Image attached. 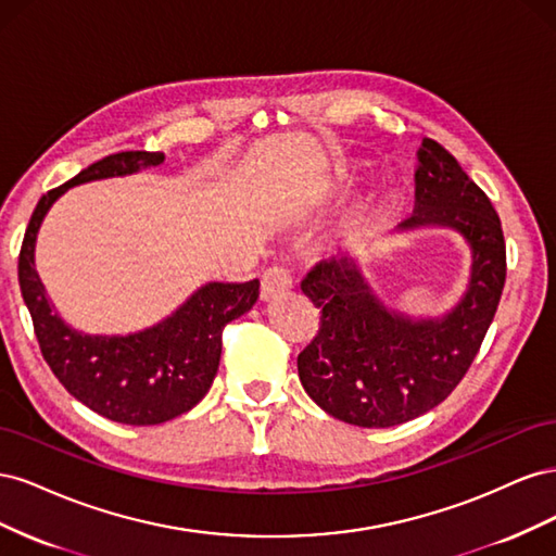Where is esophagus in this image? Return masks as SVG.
<instances>
[{
    "label": "esophagus",
    "instance_id": "34e87169",
    "mask_svg": "<svg viewBox=\"0 0 556 556\" xmlns=\"http://www.w3.org/2000/svg\"><path fill=\"white\" fill-rule=\"evenodd\" d=\"M292 288L290 271L282 266H268L262 274V299H274Z\"/></svg>",
    "mask_w": 556,
    "mask_h": 556
}]
</instances>
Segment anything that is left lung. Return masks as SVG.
<instances>
[{
    "label": "left lung",
    "mask_w": 556,
    "mask_h": 556,
    "mask_svg": "<svg viewBox=\"0 0 556 556\" xmlns=\"http://www.w3.org/2000/svg\"><path fill=\"white\" fill-rule=\"evenodd\" d=\"M415 211L401 227L447 225L473 248L462 304L443 319L410 323L387 311L350 257L315 264L301 282L319 329L296 359L319 408L348 425L384 429L445 401L473 364L506 285V241L490 197L433 139L419 148Z\"/></svg>",
    "instance_id": "8db88e82"
}]
</instances>
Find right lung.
<instances>
[{
    "instance_id": "right-lung-1",
    "label": "right lung",
    "mask_w": 556,
    "mask_h": 556,
    "mask_svg": "<svg viewBox=\"0 0 556 556\" xmlns=\"http://www.w3.org/2000/svg\"><path fill=\"white\" fill-rule=\"evenodd\" d=\"M162 162L164 153L125 150L46 192L29 217L18 257L21 292L50 371L90 410L131 427L162 425L206 396L220 364L223 329L255 306L260 280L208 282L157 327L129 336H90L66 327L50 308L35 268V243L43 215L64 190Z\"/></svg>"
}]
</instances>
